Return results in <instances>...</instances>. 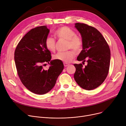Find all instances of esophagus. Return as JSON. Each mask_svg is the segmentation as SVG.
<instances>
[{"label": "esophagus", "mask_w": 126, "mask_h": 126, "mask_svg": "<svg viewBox=\"0 0 126 126\" xmlns=\"http://www.w3.org/2000/svg\"><path fill=\"white\" fill-rule=\"evenodd\" d=\"M69 64H67V63H64V66L65 67H67L68 66H69Z\"/></svg>", "instance_id": "1"}]
</instances>
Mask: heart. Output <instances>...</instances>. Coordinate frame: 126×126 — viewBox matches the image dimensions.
Here are the masks:
<instances>
[{"mask_svg":"<svg viewBox=\"0 0 126 126\" xmlns=\"http://www.w3.org/2000/svg\"><path fill=\"white\" fill-rule=\"evenodd\" d=\"M55 35L59 39H63L68 41V48H72L77 51L82 49L83 42L82 38L76 35V32L67 26L59 28L55 32ZM46 47L51 51H54L56 48V40L51 37L48 36L45 39ZM76 56V52L70 50L65 52H59L54 56V58L64 63H69Z\"/></svg>","mask_w":126,"mask_h":126,"instance_id":"heart-1","label":"heart"}]
</instances>
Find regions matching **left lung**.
I'll use <instances>...</instances> for the list:
<instances>
[{
    "label": "left lung",
    "instance_id": "left-lung-1",
    "mask_svg": "<svg viewBox=\"0 0 126 126\" xmlns=\"http://www.w3.org/2000/svg\"><path fill=\"white\" fill-rule=\"evenodd\" d=\"M75 28L81 34L83 49L77 60H87V65L75 64L76 82L82 88L90 90L100 86L106 78L109 69L110 50L101 33L95 28L84 23H76Z\"/></svg>",
    "mask_w": 126,
    "mask_h": 126
}]
</instances>
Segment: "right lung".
Listing matches in <instances>:
<instances>
[{
    "mask_svg": "<svg viewBox=\"0 0 126 126\" xmlns=\"http://www.w3.org/2000/svg\"><path fill=\"white\" fill-rule=\"evenodd\" d=\"M49 32L46 25L32 29L20 41L14 53L17 73L21 82L28 90L38 94L51 90L64 69L62 61L50 60V52L45 44ZM46 63L50 65L47 70L43 68L42 65Z\"/></svg>",
    "mask_w": 126,
    "mask_h": 126,
    "instance_id": "right-lung-1",
    "label": "right lung"
}]
</instances>
